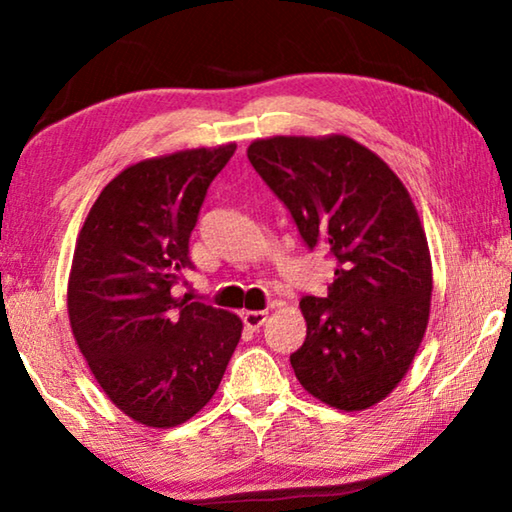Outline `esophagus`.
I'll list each match as a JSON object with an SVG mask.
<instances>
[{
  "label": "esophagus",
  "mask_w": 512,
  "mask_h": 512,
  "mask_svg": "<svg viewBox=\"0 0 512 512\" xmlns=\"http://www.w3.org/2000/svg\"><path fill=\"white\" fill-rule=\"evenodd\" d=\"M266 318H268L266 311H244V323L250 329L262 327L266 323Z\"/></svg>",
  "instance_id": "esophagus-1"
}]
</instances>
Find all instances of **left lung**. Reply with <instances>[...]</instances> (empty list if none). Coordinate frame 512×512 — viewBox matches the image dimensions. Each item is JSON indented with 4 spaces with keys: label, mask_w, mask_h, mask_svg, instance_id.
Instances as JSON below:
<instances>
[{
    "label": "left lung",
    "mask_w": 512,
    "mask_h": 512,
    "mask_svg": "<svg viewBox=\"0 0 512 512\" xmlns=\"http://www.w3.org/2000/svg\"><path fill=\"white\" fill-rule=\"evenodd\" d=\"M248 160L305 246L336 262L327 296L300 300L307 339L291 368L320 402L368 409L400 384L429 320L431 257L411 196L345 135L257 140Z\"/></svg>",
    "instance_id": "1"
}]
</instances>
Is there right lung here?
<instances>
[{"instance_id":"obj_1","label":"right lung","mask_w":512,"mask_h":512,"mask_svg":"<svg viewBox=\"0 0 512 512\" xmlns=\"http://www.w3.org/2000/svg\"><path fill=\"white\" fill-rule=\"evenodd\" d=\"M237 144L137 162L94 201L76 241L67 309L92 375L128 418L176 427L212 400L241 320L173 298L207 187Z\"/></svg>"}]
</instances>
